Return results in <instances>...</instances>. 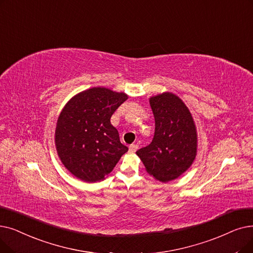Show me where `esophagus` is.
I'll list each match as a JSON object with an SVG mask.
<instances>
[{"label": "esophagus", "instance_id": "esophagus-1", "mask_svg": "<svg viewBox=\"0 0 253 253\" xmlns=\"http://www.w3.org/2000/svg\"><path fill=\"white\" fill-rule=\"evenodd\" d=\"M138 149V146L137 145H130L129 146V152L130 153H134V152H136V150Z\"/></svg>", "mask_w": 253, "mask_h": 253}]
</instances>
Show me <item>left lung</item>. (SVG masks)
I'll list each match as a JSON object with an SVG mask.
<instances>
[{
    "label": "left lung",
    "mask_w": 253,
    "mask_h": 253,
    "mask_svg": "<svg viewBox=\"0 0 253 253\" xmlns=\"http://www.w3.org/2000/svg\"><path fill=\"white\" fill-rule=\"evenodd\" d=\"M155 119L152 142L136 151L147 172L162 183L179 178L191 166L197 152L194 120L183 100L170 92L150 97Z\"/></svg>",
    "instance_id": "left-lung-1"
}]
</instances>
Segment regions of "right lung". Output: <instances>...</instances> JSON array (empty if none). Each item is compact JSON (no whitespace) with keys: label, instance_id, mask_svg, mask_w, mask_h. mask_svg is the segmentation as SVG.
<instances>
[{"label":"right lung","instance_id":"1","mask_svg":"<svg viewBox=\"0 0 253 253\" xmlns=\"http://www.w3.org/2000/svg\"><path fill=\"white\" fill-rule=\"evenodd\" d=\"M128 99L123 92L95 86L74 95L58 118L54 144L67 170L78 179L100 182L128 151L111 118Z\"/></svg>","mask_w":253,"mask_h":253}]
</instances>
